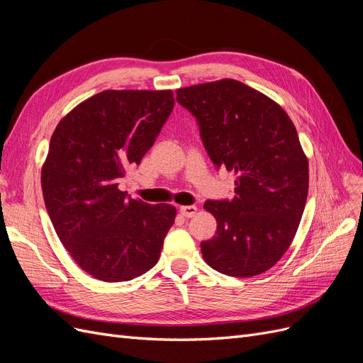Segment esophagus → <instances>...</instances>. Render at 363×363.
<instances>
[{"instance_id": "1", "label": "esophagus", "mask_w": 363, "mask_h": 363, "mask_svg": "<svg viewBox=\"0 0 363 363\" xmlns=\"http://www.w3.org/2000/svg\"><path fill=\"white\" fill-rule=\"evenodd\" d=\"M179 211L184 218H192L196 213V207L195 206H182Z\"/></svg>"}]
</instances>
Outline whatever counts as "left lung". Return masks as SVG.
Masks as SVG:
<instances>
[{"mask_svg":"<svg viewBox=\"0 0 363 363\" xmlns=\"http://www.w3.org/2000/svg\"><path fill=\"white\" fill-rule=\"evenodd\" d=\"M199 121L208 157L235 171V199L206 201L216 235L201 242L206 263L230 277H255L283 257L298 230L309 162L288 113L265 94L232 79L175 91Z\"/></svg>","mask_w":363,"mask_h":363,"instance_id":"obj_1","label":"left lung"}]
</instances>
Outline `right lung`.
<instances>
[{"label": "right lung", "instance_id": "1", "mask_svg": "<svg viewBox=\"0 0 363 363\" xmlns=\"http://www.w3.org/2000/svg\"><path fill=\"white\" fill-rule=\"evenodd\" d=\"M174 107L172 91H103L60 119L40 183L54 230L89 276L127 281L156 265L177 211L118 189L152 147Z\"/></svg>", "mask_w": 363, "mask_h": 363}]
</instances>
